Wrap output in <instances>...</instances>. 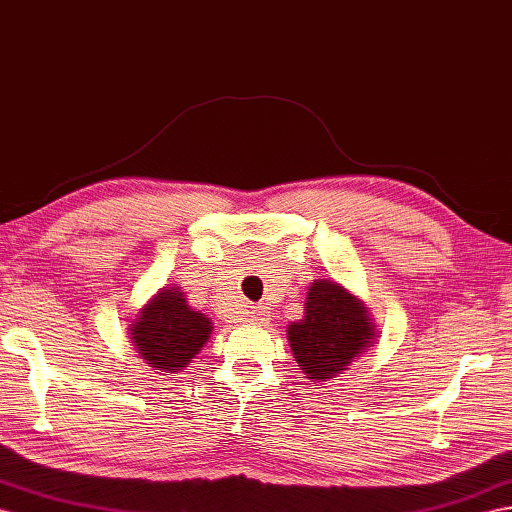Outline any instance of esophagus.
<instances>
[{
  "instance_id": "obj_1",
  "label": "esophagus",
  "mask_w": 512,
  "mask_h": 512,
  "mask_svg": "<svg viewBox=\"0 0 512 512\" xmlns=\"http://www.w3.org/2000/svg\"><path fill=\"white\" fill-rule=\"evenodd\" d=\"M270 318H268V307H264V305H259V307H255L253 311H251V322H255V324H266Z\"/></svg>"
}]
</instances>
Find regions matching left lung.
Masks as SVG:
<instances>
[{
    "label": "left lung",
    "mask_w": 512,
    "mask_h": 512,
    "mask_svg": "<svg viewBox=\"0 0 512 512\" xmlns=\"http://www.w3.org/2000/svg\"><path fill=\"white\" fill-rule=\"evenodd\" d=\"M374 322L361 300L344 285L316 279L309 285L305 318L287 326L294 359L309 381H326L372 346Z\"/></svg>",
    "instance_id": "left-lung-1"
}]
</instances>
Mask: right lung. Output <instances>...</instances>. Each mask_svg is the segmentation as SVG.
Instances as JSON below:
<instances>
[{
    "label": "right lung",
    "mask_w": 512,
    "mask_h": 512,
    "mask_svg": "<svg viewBox=\"0 0 512 512\" xmlns=\"http://www.w3.org/2000/svg\"><path fill=\"white\" fill-rule=\"evenodd\" d=\"M212 329V320L194 311L179 287H162L140 309L136 322L129 326V337L149 368L173 374L188 368Z\"/></svg>",
    "instance_id": "right-lung-1"
}]
</instances>
